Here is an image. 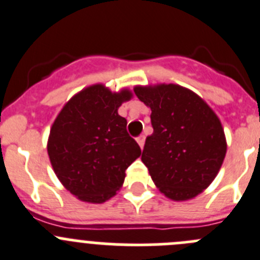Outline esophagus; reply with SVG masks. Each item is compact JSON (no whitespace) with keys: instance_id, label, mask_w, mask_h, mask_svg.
<instances>
[{"instance_id":"1","label":"esophagus","mask_w":260,"mask_h":260,"mask_svg":"<svg viewBox=\"0 0 260 260\" xmlns=\"http://www.w3.org/2000/svg\"><path fill=\"white\" fill-rule=\"evenodd\" d=\"M136 140H137V142H138V145H140V147H144V145H145V136L144 135H140L138 136L137 138H136Z\"/></svg>"}]
</instances>
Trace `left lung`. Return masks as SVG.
I'll return each instance as SVG.
<instances>
[{
    "mask_svg": "<svg viewBox=\"0 0 260 260\" xmlns=\"http://www.w3.org/2000/svg\"><path fill=\"white\" fill-rule=\"evenodd\" d=\"M151 109L142 163L167 198L187 200L208 187L225 156L224 132L214 111L198 94L176 84L136 87Z\"/></svg>",
    "mask_w": 260,
    "mask_h": 260,
    "instance_id": "1",
    "label": "left lung"
}]
</instances>
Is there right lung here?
Instances as JSON below:
<instances>
[{"label": "right lung", "instance_id": "add662e5", "mask_svg": "<svg viewBox=\"0 0 260 260\" xmlns=\"http://www.w3.org/2000/svg\"><path fill=\"white\" fill-rule=\"evenodd\" d=\"M127 89L113 93L101 84L75 94L53 122L47 151L67 190L88 203H104L122 187L125 169L141 155L118 114Z\"/></svg>", "mask_w": 260, "mask_h": 260}]
</instances>
